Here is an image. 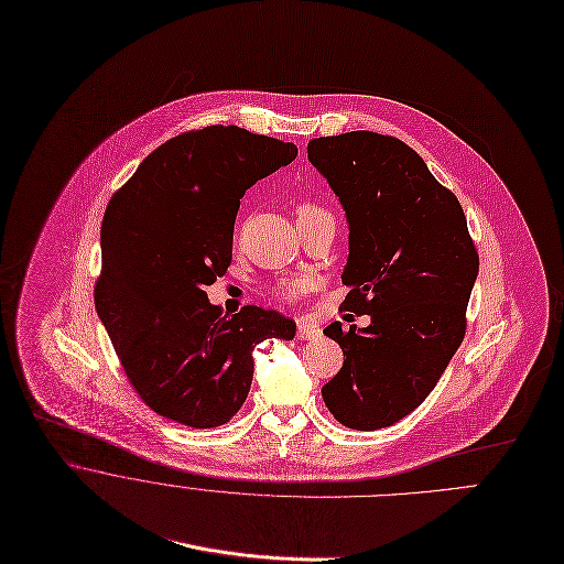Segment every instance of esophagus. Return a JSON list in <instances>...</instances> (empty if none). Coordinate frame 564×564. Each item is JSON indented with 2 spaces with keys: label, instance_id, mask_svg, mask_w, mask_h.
I'll return each instance as SVG.
<instances>
[{
  "label": "esophagus",
  "instance_id": "esophagus-1",
  "mask_svg": "<svg viewBox=\"0 0 564 564\" xmlns=\"http://www.w3.org/2000/svg\"><path fill=\"white\" fill-rule=\"evenodd\" d=\"M296 336L301 339H314L321 336V329L314 325V323H310V321H299L296 323Z\"/></svg>",
  "mask_w": 564,
  "mask_h": 564
}]
</instances>
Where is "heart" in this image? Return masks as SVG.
<instances>
[{"mask_svg": "<svg viewBox=\"0 0 564 564\" xmlns=\"http://www.w3.org/2000/svg\"><path fill=\"white\" fill-rule=\"evenodd\" d=\"M323 214H327V212H325L323 207L314 205V203H303V205L296 207V220L312 218V216H323ZM303 290H305V281H301V279H290V281H283V283L279 285V294L285 296V299H294V296H299Z\"/></svg>", "mask_w": 564, "mask_h": 564, "instance_id": "obj_1", "label": "heart"}]
</instances>
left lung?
Segmentation results:
<instances>
[{
  "mask_svg": "<svg viewBox=\"0 0 564 564\" xmlns=\"http://www.w3.org/2000/svg\"><path fill=\"white\" fill-rule=\"evenodd\" d=\"M307 152L350 228L339 312L370 316L364 329H325L346 359L323 399L350 430L390 427L427 399L462 344L479 254L459 200L401 139L352 130Z\"/></svg>",
  "mask_w": 564,
  "mask_h": 564,
  "instance_id": "8db88e82",
  "label": "left lung"
}]
</instances>
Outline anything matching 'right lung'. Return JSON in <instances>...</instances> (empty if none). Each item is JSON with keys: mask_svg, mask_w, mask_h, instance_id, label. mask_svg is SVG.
<instances>
[{"mask_svg": "<svg viewBox=\"0 0 564 564\" xmlns=\"http://www.w3.org/2000/svg\"><path fill=\"white\" fill-rule=\"evenodd\" d=\"M296 152L207 126L159 145L111 196L94 301L130 386L159 416L225 425L248 397L254 346L294 338V321L279 312L246 305L225 316L205 288L230 265L239 198Z\"/></svg>", "mask_w": 564, "mask_h": 564, "instance_id": "add662e5", "label": "right lung"}]
</instances>
